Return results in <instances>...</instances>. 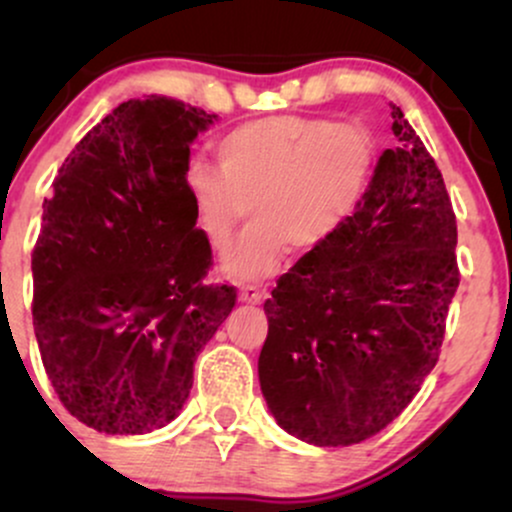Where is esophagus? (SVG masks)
<instances>
[{"mask_svg":"<svg viewBox=\"0 0 512 512\" xmlns=\"http://www.w3.org/2000/svg\"><path fill=\"white\" fill-rule=\"evenodd\" d=\"M238 298L243 303H252V305H257V303H262L264 298H267V291L264 289H257V286H240V293H238Z\"/></svg>","mask_w":512,"mask_h":512,"instance_id":"esophagus-1","label":"esophagus"}]
</instances>
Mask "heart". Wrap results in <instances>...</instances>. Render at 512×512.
I'll use <instances>...</instances> for the list:
<instances>
[{"label": "heart", "instance_id": "obj_1", "mask_svg": "<svg viewBox=\"0 0 512 512\" xmlns=\"http://www.w3.org/2000/svg\"><path fill=\"white\" fill-rule=\"evenodd\" d=\"M216 161L219 170L199 161L187 168L195 228L221 252L250 207V228L223 272L262 279L281 267L291 245L313 252L354 219L378 166V139L361 120L276 115L221 137Z\"/></svg>", "mask_w": 512, "mask_h": 512}]
</instances>
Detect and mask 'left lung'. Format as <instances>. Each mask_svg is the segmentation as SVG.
<instances>
[{
	"label": "left lung",
	"mask_w": 512,
	"mask_h": 512,
	"mask_svg": "<svg viewBox=\"0 0 512 512\" xmlns=\"http://www.w3.org/2000/svg\"><path fill=\"white\" fill-rule=\"evenodd\" d=\"M392 132L354 219L264 303L262 395L276 424L320 448L361 443L407 409L460 286L443 175L397 105Z\"/></svg>",
	"instance_id": "1"
}]
</instances>
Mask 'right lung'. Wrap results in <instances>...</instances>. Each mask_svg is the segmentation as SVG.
Wrapping results in <instances>:
<instances>
[{
    "label": "right lung",
    "mask_w": 512,
    "mask_h": 512,
    "mask_svg": "<svg viewBox=\"0 0 512 512\" xmlns=\"http://www.w3.org/2000/svg\"><path fill=\"white\" fill-rule=\"evenodd\" d=\"M216 115L166 96L120 103L64 158L33 248V330L81 424L139 436L190 397L197 354L236 305L207 286L185 175Z\"/></svg>",
    "instance_id": "right-lung-1"
}]
</instances>
